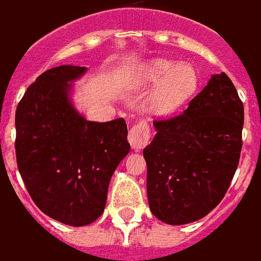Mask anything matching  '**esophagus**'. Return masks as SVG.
Wrapping results in <instances>:
<instances>
[{
	"label": "esophagus",
	"mask_w": 261,
	"mask_h": 261,
	"mask_svg": "<svg viewBox=\"0 0 261 261\" xmlns=\"http://www.w3.org/2000/svg\"><path fill=\"white\" fill-rule=\"evenodd\" d=\"M149 139H151V130H149V125H148L147 121H139L137 124H135L130 128L128 133V140L130 147L133 149H141L149 143Z\"/></svg>",
	"instance_id": "1"
}]
</instances>
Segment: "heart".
I'll return each instance as SVG.
<instances>
[{
  "label": "heart",
  "instance_id": "heart-1",
  "mask_svg": "<svg viewBox=\"0 0 261 261\" xmlns=\"http://www.w3.org/2000/svg\"><path fill=\"white\" fill-rule=\"evenodd\" d=\"M141 83L153 87L148 108L156 116H171L182 109L198 87V72L190 64L172 60H153L141 72Z\"/></svg>",
  "mask_w": 261,
  "mask_h": 261
}]
</instances>
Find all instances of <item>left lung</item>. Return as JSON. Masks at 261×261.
<instances>
[{"label":"left lung","mask_w":261,"mask_h":261,"mask_svg":"<svg viewBox=\"0 0 261 261\" xmlns=\"http://www.w3.org/2000/svg\"><path fill=\"white\" fill-rule=\"evenodd\" d=\"M143 151L151 212L170 225L197 221L225 197L243 148L244 105L225 72L212 76L183 113L155 120Z\"/></svg>","instance_id":"left-lung-1"}]
</instances>
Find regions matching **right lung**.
Here are the masks:
<instances>
[{"mask_svg":"<svg viewBox=\"0 0 261 261\" xmlns=\"http://www.w3.org/2000/svg\"><path fill=\"white\" fill-rule=\"evenodd\" d=\"M86 67L59 66L27 89L16 110V159L29 195L54 220L85 226L101 216L114 170L130 149L124 118L87 121L68 99Z\"/></svg>","mask_w":261,"mask_h":261,"instance_id":"obj_1","label":"right lung"}]
</instances>
